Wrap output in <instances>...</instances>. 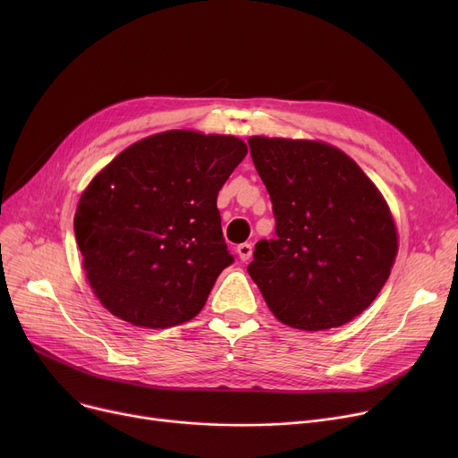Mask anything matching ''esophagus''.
Masks as SVG:
<instances>
[{
  "label": "esophagus",
  "mask_w": 458,
  "mask_h": 458,
  "mask_svg": "<svg viewBox=\"0 0 458 458\" xmlns=\"http://www.w3.org/2000/svg\"><path fill=\"white\" fill-rule=\"evenodd\" d=\"M237 254H239V259H242V261H249L250 256H252V245L250 243H242L237 247Z\"/></svg>",
  "instance_id": "1"
}]
</instances>
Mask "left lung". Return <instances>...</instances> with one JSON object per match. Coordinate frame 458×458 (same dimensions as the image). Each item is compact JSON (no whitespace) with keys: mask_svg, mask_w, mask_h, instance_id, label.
Listing matches in <instances>:
<instances>
[{"mask_svg":"<svg viewBox=\"0 0 458 458\" xmlns=\"http://www.w3.org/2000/svg\"><path fill=\"white\" fill-rule=\"evenodd\" d=\"M273 202L276 237L249 266L278 321L301 330L349 323L375 301L397 256V230L375 183L319 140L250 137Z\"/></svg>","mask_w":458,"mask_h":458,"instance_id":"1","label":"left lung"}]
</instances>
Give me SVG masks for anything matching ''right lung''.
Returning a JSON list of instances; mask_svg holds the SVG:
<instances>
[{
    "label": "right lung",
    "mask_w": 458,
    "mask_h": 458,
    "mask_svg": "<svg viewBox=\"0 0 458 458\" xmlns=\"http://www.w3.org/2000/svg\"><path fill=\"white\" fill-rule=\"evenodd\" d=\"M247 156L232 135L171 130L120 152L80 199L74 232L94 295L144 328L195 318L233 261L216 195Z\"/></svg>",
    "instance_id": "obj_1"
}]
</instances>
